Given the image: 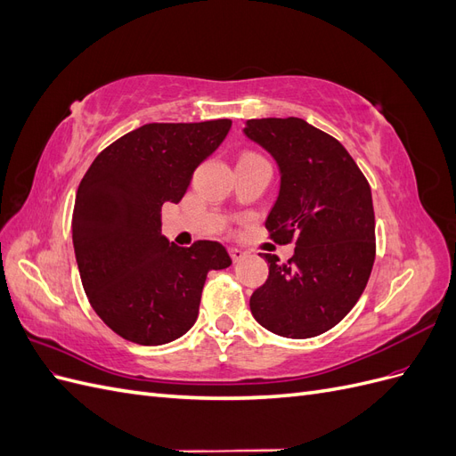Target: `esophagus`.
I'll return each mask as SVG.
<instances>
[{
    "label": "esophagus",
    "mask_w": 456,
    "mask_h": 456,
    "mask_svg": "<svg viewBox=\"0 0 456 456\" xmlns=\"http://www.w3.org/2000/svg\"><path fill=\"white\" fill-rule=\"evenodd\" d=\"M230 256H232L233 262H240V260L245 256V251L236 249V247H232V249H230Z\"/></svg>",
    "instance_id": "obj_1"
}]
</instances>
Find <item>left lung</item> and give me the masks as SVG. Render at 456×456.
Here are the masks:
<instances>
[{"label": "left lung", "instance_id": "left-lung-1", "mask_svg": "<svg viewBox=\"0 0 456 456\" xmlns=\"http://www.w3.org/2000/svg\"><path fill=\"white\" fill-rule=\"evenodd\" d=\"M243 133L280 167L270 238L297 245L287 265L260 253L270 273L251 295L253 317L280 337H317L354 308L369 281L377 251L370 186L346 148L305 119H247Z\"/></svg>", "mask_w": 456, "mask_h": 456}]
</instances>
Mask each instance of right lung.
Listing matches in <instances>:
<instances>
[{"label": "right lung", "mask_w": 456, "mask_h": 456, "mask_svg": "<svg viewBox=\"0 0 456 456\" xmlns=\"http://www.w3.org/2000/svg\"><path fill=\"white\" fill-rule=\"evenodd\" d=\"M230 119L146 123L104 148L81 178L72 215L79 278L93 310L126 340L167 344L196 323L209 270L232 258L218 241L178 247L161 207L226 139Z\"/></svg>", "instance_id": "right-lung-1"}]
</instances>
